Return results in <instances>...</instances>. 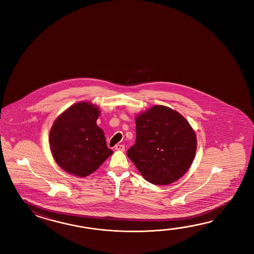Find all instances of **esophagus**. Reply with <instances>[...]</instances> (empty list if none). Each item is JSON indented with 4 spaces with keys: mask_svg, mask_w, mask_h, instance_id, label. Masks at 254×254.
<instances>
[{
    "mask_svg": "<svg viewBox=\"0 0 254 254\" xmlns=\"http://www.w3.org/2000/svg\"><path fill=\"white\" fill-rule=\"evenodd\" d=\"M114 148H115V150H117V151H124L125 150V145H123V144H116V145L114 146Z\"/></svg>",
    "mask_w": 254,
    "mask_h": 254,
    "instance_id": "34e87169",
    "label": "esophagus"
}]
</instances>
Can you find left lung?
I'll return each instance as SVG.
<instances>
[{
	"instance_id": "left-lung-1",
	"label": "left lung",
	"mask_w": 254,
	"mask_h": 254,
	"mask_svg": "<svg viewBox=\"0 0 254 254\" xmlns=\"http://www.w3.org/2000/svg\"><path fill=\"white\" fill-rule=\"evenodd\" d=\"M136 140L127 151L147 182L168 185L184 176L197 148L194 130L182 114L155 105L135 119Z\"/></svg>"
}]
</instances>
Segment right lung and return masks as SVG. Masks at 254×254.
I'll list each match as a JSON object with an SVG mask.
<instances>
[{
	"mask_svg": "<svg viewBox=\"0 0 254 254\" xmlns=\"http://www.w3.org/2000/svg\"><path fill=\"white\" fill-rule=\"evenodd\" d=\"M99 109L90 103H75L55 120L50 131L54 161L65 172L85 177L113 154L96 121Z\"/></svg>",
	"mask_w": 254,
	"mask_h": 254,
	"instance_id": "1",
	"label": "right lung"
}]
</instances>
